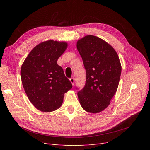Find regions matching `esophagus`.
<instances>
[{
  "mask_svg": "<svg viewBox=\"0 0 150 150\" xmlns=\"http://www.w3.org/2000/svg\"><path fill=\"white\" fill-rule=\"evenodd\" d=\"M70 81L71 83H72V85L74 86V82H75V78H74V77L70 78Z\"/></svg>",
  "mask_w": 150,
  "mask_h": 150,
  "instance_id": "34e87169",
  "label": "esophagus"
}]
</instances>
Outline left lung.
<instances>
[{
	"instance_id": "1",
	"label": "left lung",
	"mask_w": 150,
	"mask_h": 150,
	"mask_svg": "<svg viewBox=\"0 0 150 150\" xmlns=\"http://www.w3.org/2000/svg\"><path fill=\"white\" fill-rule=\"evenodd\" d=\"M76 47L86 72L85 85L77 93L78 99L85 111L100 112L110 104L119 86V58L111 45L95 36H84Z\"/></svg>"
}]
</instances>
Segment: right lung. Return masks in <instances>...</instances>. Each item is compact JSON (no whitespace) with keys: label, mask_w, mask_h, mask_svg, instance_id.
<instances>
[{"label":"right lung","mask_w":150,"mask_h":150,"mask_svg":"<svg viewBox=\"0 0 150 150\" xmlns=\"http://www.w3.org/2000/svg\"><path fill=\"white\" fill-rule=\"evenodd\" d=\"M67 44L49 40L38 44L22 64L21 77L27 96L35 107L43 112L59 108L64 94L72 88L57 60Z\"/></svg>","instance_id":"1"}]
</instances>
